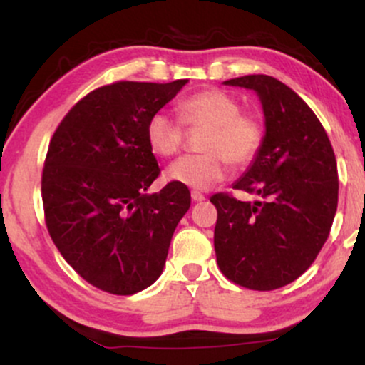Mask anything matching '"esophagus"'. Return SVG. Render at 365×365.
Returning <instances> with one entry per match:
<instances>
[{"instance_id": "1", "label": "esophagus", "mask_w": 365, "mask_h": 365, "mask_svg": "<svg viewBox=\"0 0 365 365\" xmlns=\"http://www.w3.org/2000/svg\"><path fill=\"white\" fill-rule=\"evenodd\" d=\"M192 200H194V202H202L204 199H206V197H204V194H200V192H197V190H194L192 192Z\"/></svg>"}]
</instances>
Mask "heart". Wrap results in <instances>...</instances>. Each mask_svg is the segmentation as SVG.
Listing matches in <instances>:
<instances>
[{
  "label": "heart",
  "instance_id": "obj_1",
  "mask_svg": "<svg viewBox=\"0 0 365 365\" xmlns=\"http://www.w3.org/2000/svg\"><path fill=\"white\" fill-rule=\"evenodd\" d=\"M177 111L188 128H206L200 149L177 159L166 170V178L180 185L207 190L225 177L228 163L245 166L255 158L262 144V125L252 113H242L232 94L220 89H204L180 99ZM145 137L154 154L175 156L183 145L182 122L168 111L149 116Z\"/></svg>",
  "mask_w": 365,
  "mask_h": 365
}]
</instances>
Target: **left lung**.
Here are the masks:
<instances>
[{"mask_svg":"<svg viewBox=\"0 0 365 365\" xmlns=\"http://www.w3.org/2000/svg\"><path fill=\"white\" fill-rule=\"evenodd\" d=\"M223 83L259 96L266 132L252 165L233 183L262 200L211 197L216 261L233 283L274 290L305 273L329 235L338 206L336 159L321 121L283 82L245 75Z\"/></svg>","mask_w":365,"mask_h":365,"instance_id":"1","label":"left lung"}]
</instances>
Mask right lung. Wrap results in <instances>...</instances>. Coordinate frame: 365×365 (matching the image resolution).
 <instances>
[{"mask_svg": "<svg viewBox=\"0 0 365 365\" xmlns=\"http://www.w3.org/2000/svg\"><path fill=\"white\" fill-rule=\"evenodd\" d=\"M187 82L99 87L49 142L41 187L48 232L65 261L108 293L132 295L156 282L190 207L180 183L148 194L161 170L145 137L149 116Z\"/></svg>", "mask_w": 365, "mask_h": 365, "instance_id": "obj_1", "label": "right lung"}]
</instances>
